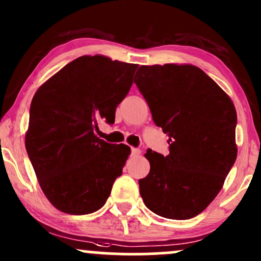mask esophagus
Here are the masks:
<instances>
[{
    "label": "esophagus",
    "instance_id": "34e87169",
    "mask_svg": "<svg viewBox=\"0 0 261 261\" xmlns=\"http://www.w3.org/2000/svg\"><path fill=\"white\" fill-rule=\"evenodd\" d=\"M131 153H133V155H140L141 154V151H140L139 148L133 147V148H131Z\"/></svg>",
    "mask_w": 261,
    "mask_h": 261
}]
</instances>
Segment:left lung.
Here are the masks:
<instances>
[{"label":"left lung","instance_id":"1","mask_svg":"<svg viewBox=\"0 0 261 261\" xmlns=\"http://www.w3.org/2000/svg\"><path fill=\"white\" fill-rule=\"evenodd\" d=\"M154 124L169 136V154L147 149L140 179L143 202L172 220L197 216L220 193L237 158L234 104L193 65L141 66L135 76Z\"/></svg>","mask_w":261,"mask_h":261}]
</instances>
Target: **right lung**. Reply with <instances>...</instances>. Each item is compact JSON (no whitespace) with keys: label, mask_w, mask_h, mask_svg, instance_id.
<instances>
[{"label":"right lung","mask_w":261,"mask_h":261,"mask_svg":"<svg viewBox=\"0 0 261 261\" xmlns=\"http://www.w3.org/2000/svg\"><path fill=\"white\" fill-rule=\"evenodd\" d=\"M137 65L103 55L81 56L39 87L33 97L25 148L39 185L68 215L99 210L122 174L131 149L97 137L113 124L133 86Z\"/></svg>","instance_id":"1"}]
</instances>
